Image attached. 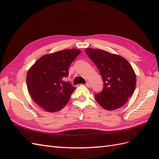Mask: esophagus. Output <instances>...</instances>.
Here are the masks:
<instances>
[{
    "instance_id": "obj_1",
    "label": "esophagus",
    "mask_w": 159,
    "mask_h": 159,
    "mask_svg": "<svg viewBox=\"0 0 159 159\" xmlns=\"http://www.w3.org/2000/svg\"><path fill=\"white\" fill-rule=\"evenodd\" d=\"M86 86L88 88H90V87H91V84H90V83L87 82V83L86 84Z\"/></svg>"
}]
</instances>
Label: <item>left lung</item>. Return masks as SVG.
<instances>
[{"mask_svg": "<svg viewBox=\"0 0 159 159\" xmlns=\"http://www.w3.org/2000/svg\"><path fill=\"white\" fill-rule=\"evenodd\" d=\"M86 52L94 62L102 76L104 88L95 99L103 109H119L133 94L136 76L125 58L100 49L86 48Z\"/></svg>", "mask_w": 159, "mask_h": 159, "instance_id": "obj_1", "label": "left lung"}]
</instances>
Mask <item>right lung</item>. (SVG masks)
I'll return each instance as SVG.
<instances>
[{
    "label": "right lung",
    "instance_id": "1",
    "mask_svg": "<svg viewBox=\"0 0 159 159\" xmlns=\"http://www.w3.org/2000/svg\"><path fill=\"white\" fill-rule=\"evenodd\" d=\"M81 50L71 48L41 57L29 69L26 83L31 97L50 113L59 111L66 105L75 88L65 78L69 67Z\"/></svg>",
    "mask_w": 159,
    "mask_h": 159
}]
</instances>
